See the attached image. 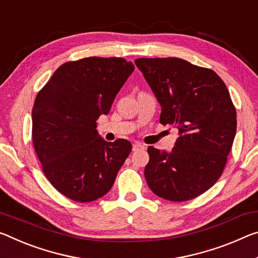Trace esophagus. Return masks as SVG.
<instances>
[{
    "label": "esophagus",
    "instance_id": "obj_1",
    "mask_svg": "<svg viewBox=\"0 0 258 258\" xmlns=\"http://www.w3.org/2000/svg\"><path fill=\"white\" fill-rule=\"evenodd\" d=\"M144 149H146L145 145L139 144V142H137V144L133 145V151H139V150H144Z\"/></svg>",
    "mask_w": 258,
    "mask_h": 258
}]
</instances>
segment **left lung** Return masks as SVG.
Here are the masks:
<instances>
[{
  "instance_id": "1",
  "label": "left lung",
  "mask_w": 258,
  "mask_h": 258,
  "mask_svg": "<svg viewBox=\"0 0 258 258\" xmlns=\"http://www.w3.org/2000/svg\"><path fill=\"white\" fill-rule=\"evenodd\" d=\"M162 107L159 122L179 130L171 151L148 147L145 178L154 194L173 202L193 200L217 182L236 131L226 85L211 69L185 59L138 58Z\"/></svg>"
}]
</instances>
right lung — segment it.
Listing matches in <instances>:
<instances>
[{
	"mask_svg": "<svg viewBox=\"0 0 258 258\" xmlns=\"http://www.w3.org/2000/svg\"><path fill=\"white\" fill-rule=\"evenodd\" d=\"M134 70L121 57H87L57 69L35 97L32 141L49 182L76 202H92L111 189L132 150L131 142H107L96 120L108 113Z\"/></svg>",
	"mask_w": 258,
	"mask_h": 258,
	"instance_id": "1",
	"label": "right lung"
}]
</instances>
